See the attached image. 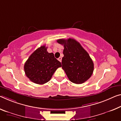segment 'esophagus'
Returning a JSON list of instances; mask_svg holds the SVG:
<instances>
[{
    "instance_id": "1",
    "label": "esophagus",
    "mask_w": 121,
    "mask_h": 121,
    "mask_svg": "<svg viewBox=\"0 0 121 121\" xmlns=\"http://www.w3.org/2000/svg\"><path fill=\"white\" fill-rule=\"evenodd\" d=\"M62 58H61V57H59V58H58V60L59 61V62H62Z\"/></svg>"
}]
</instances>
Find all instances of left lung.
<instances>
[{
	"instance_id": "1",
	"label": "left lung",
	"mask_w": 121,
	"mask_h": 121,
	"mask_svg": "<svg viewBox=\"0 0 121 121\" xmlns=\"http://www.w3.org/2000/svg\"><path fill=\"white\" fill-rule=\"evenodd\" d=\"M57 42L64 46L62 68L70 81L82 84L90 78L94 71V63L79 43L72 38L60 39Z\"/></svg>"
}]
</instances>
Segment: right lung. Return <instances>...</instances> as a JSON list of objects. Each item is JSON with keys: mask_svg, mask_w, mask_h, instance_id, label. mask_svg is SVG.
I'll list each match as a JSON object with an SVG mask.
<instances>
[{"mask_svg": "<svg viewBox=\"0 0 121 121\" xmlns=\"http://www.w3.org/2000/svg\"><path fill=\"white\" fill-rule=\"evenodd\" d=\"M45 45L41 46L33 52L24 64L26 76L31 82L44 84L51 79L57 69L62 66L53 53L47 51Z\"/></svg>", "mask_w": 121, "mask_h": 121, "instance_id": "right-lung-1", "label": "right lung"}]
</instances>
